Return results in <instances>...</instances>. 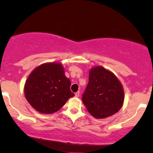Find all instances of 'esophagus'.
<instances>
[{
    "mask_svg": "<svg viewBox=\"0 0 153 153\" xmlns=\"http://www.w3.org/2000/svg\"><path fill=\"white\" fill-rule=\"evenodd\" d=\"M79 95H80V92H79V91H78V92H76V93H75V97H78Z\"/></svg>",
    "mask_w": 153,
    "mask_h": 153,
    "instance_id": "34e87169",
    "label": "esophagus"
}]
</instances>
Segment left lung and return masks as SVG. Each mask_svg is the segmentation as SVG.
Wrapping results in <instances>:
<instances>
[{
  "instance_id": "1",
  "label": "left lung",
  "mask_w": 153,
  "mask_h": 153,
  "mask_svg": "<svg viewBox=\"0 0 153 153\" xmlns=\"http://www.w3.org/2000/svg\"><path fill=\"white\" fill-rule=\"evenodd\" d=\"M124 100L122 83L112 72L101 66L91 68L82 101L93 117L103 119L114 115L122 108Z\"/></svg>"
}]
</instances>
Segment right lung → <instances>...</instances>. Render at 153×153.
I'll use <instances>...</instances> for the list:
<instances>
[{
	"label": "right lung",
	"instance_id": "1",
	"mask_svg": "<svg viewBox=\"0 0 153 153\" xmlns=\"http://www.w3.org/2000/svg\"><path fill=\"white\" fill-rule=\"evenodd\" d=\"M71 84V80L65 75L62 64L45 63L29 75L24 85V95L35 110L50 114L57 111L74 96L70 88Z\"/></svg>",
	"mask_w": 153,
	"mask_h": 153
}]
</instances>
